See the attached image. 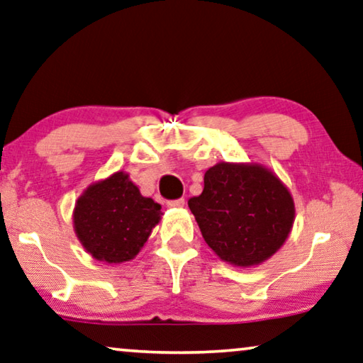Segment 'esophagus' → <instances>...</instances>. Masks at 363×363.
Listing matches in <instances>:
<instances>
[{"label": "esophagus", "mask_w": 363, "mask_h": 363, "mask_svg": "<svg viewBox=\"0 0 363 363\" xmlns=\"http://www.w3.org/2000/svg\"><path fill=\"white\" fill-rule=\"evenodd\" d=\"M184 203H186V200L184 199H176V200H167L166 205L169 208H181L184 207Z\"/></svg>", "instance_id": "1"}]
</instances>
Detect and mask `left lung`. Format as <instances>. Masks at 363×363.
I'll return each mask as SVG.
<instances>
[{"label":"left lung","instance_id":"1","mask_svg":"<svg viewBox=\"0 0 363 363\" xmlns=\"http://www.w3.org/2000/svg\"><path fill=\"white\" fill-rule=\"evenodd\" d=\"M189 208L216 256L240 267L256 266L272 256L295 218L289 189L259 164L210 167L202 194L189 199Z\"/></svg>","mask_w":363,"mask_h":363}]
</instances>
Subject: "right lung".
<instances>
[{
    "mask_svg": "<svg viewBox=\"0 0 363 363\" xmlns=\"http://www.w3.org/2000/svg\"><path fill=\"white\" fill-rule=\"evenodd\" d=\"M161 205L143 197L128 174L118 171L93 184L74 207V231L97 261L125 262L142 250L160 221Z\"/></svg>",
    "mask_w": 363,
    "mask_h": 363,
    "instance_id": "right-lung-1",
    "label": "right lung"
}]
</instances>
